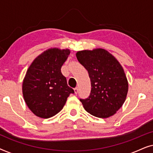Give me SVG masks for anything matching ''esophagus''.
Masks as SVG:
<instances>
[{"mask_svg":"<svg viewBox=\"0 0 153 153\" xmlns=\"http://www.w3.org/2000/svg\"><path fill=\"white\" fill-rule=\"evenodd\" d=\"M74 93H75V94H77V93H78V91H79V90H78V88H77V87L75 88L74 89Z\"/></svg>","mask_w":153,"mask_h":153,"instance_id":"esophagus-1","label":"esophagus"}]
</instances>
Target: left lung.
Returning <instances> with one entry per match:
<instances>
[{
  "mask_svg": "<svg viewBox=\"0 0 153 153\" xmlns=\"http://www.w3.org/2000/svg\"><path fill=\"white\" fill-rule=\"evenodd\" d=\"M76 56L91 79L89 97L80 99L85 111L97 118L114 115L124 104L128 92V82L122 66L103 49L83 50Z\"/></svg>",
  "mask_w": 153,
  "mask_h": 153,
  "instance_id": "obj_1",
  "label": "left lung"
}]
</instances>
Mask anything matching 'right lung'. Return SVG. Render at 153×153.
<instances>
[{
	"instance_id": "right-lung-1",
	"label": "right lung",
	"mask_w": 153,
	"mask_h": 153,
	"mask_svg": "<svg viewBox=\"0 0 153 153\" xmlns=\"http://www.w3.org/2000/svg\"><path fill=\"white\" fill-rule=\"evenodd\" d=\"M69 49H49L33 60L22 85L25 102L35 116L49 118L62 109L74 90L69 87L61 67L70 55Z\"/></svg>"
}]
</instances>
